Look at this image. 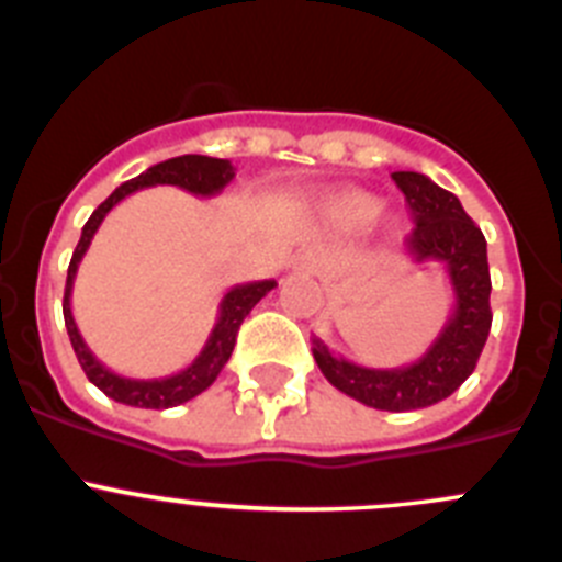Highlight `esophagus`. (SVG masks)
<instances>
[{
    "instance_id": "34e87169",
    "label": "esophagus",
    "mask_w": 562,
    "mask_h": 562,
    "mask_svg": "<svg viewBox=\"0 0 562 562\" xmlns=\"http://www.w3.org/2000/svg\"><path fill=\"white\" fill-rule=\"evenodd\" d=\"M297 265L306 267V270H312V267H315V256H312V252H306V256L297 258Z\"/></svg>"
}]
</instances>
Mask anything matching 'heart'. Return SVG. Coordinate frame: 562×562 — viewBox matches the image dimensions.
<instances>
[{
    "mask_svg": "<svg viewBox=\"0 0 562 562\" xmlns=\"http://www.w3.org/2000/svg\"><path fill=\"white\" fill-rule=\"evenodd\" d=\"M321 213L331 227L357 231V227L369 225L380 213V202L371 193L357 191V188H337L321 200Z\"/></svg>",
    "mask_w": 562,
    "mask_h": 562,
    "instance_id": "heart-1",
    "label": "heart"
}]
</instances>
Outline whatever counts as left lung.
<instances>
[{
    "label": "left lung",
    "mask_w": 562,
    "mask_h": 562,
    "mask_svg": "<svg viewBox=\"0 0 562 562\" xmlns=\"http://www.w3.org/2000/svg\"><path fill=\"white\" fill-rule=\"evenodd\" d=\"M405 202L411 205L416 227L405 241L414 265L439 261L453 286V312L441 326L428 351L400 369H366L337 357L324 340L312 337V355L326 380L351 400L376 411H416L448 400L467 376L473 374L484 349L493 312H490V265L481 227L461 207L459 196L436 186L416 171L391 173Z\"/></svg>",
    "instance_id": "1"
}]
</instances>
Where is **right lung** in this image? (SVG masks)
Listing matches in <instances>:
<instances>
[{"mask_svg":"<svg viewBox=\"0 0 562 562\" xmlns=\"http://www.w3.org/2000/svg\"><path fill=\"white\" fill-rule=\"evenodd\" d=\"M236 177V168L231 166V160H220V157H205V154H182V157H173V160L157 162V166L146 168L143 173H137L134 180L123 182L121 188H114L109 193V200L98 205V211L89 216V222L81 231V241H78L76 252H72V261H69L67 270V286H64V324H67V335L72 349H76L78 362H81L83 374L89 376L92 385L103 391L109 400L123 402V405H132V408H173V405H182V402L200 396L202 391L211 389L213 380L220 376V371L225 369V362L231 360L233 346H236L238 326L250 315L252 306L261 301L270 290H276V281H250V284H236L225 292L220 304V317L213 324L211 335H207L205 346L188 369L177 371L171 376H157V380H132V376L114 374L112 369H106L101 360H98L89 346L83 342L81 331H78L76 317H72V284H76V272L81 258L87 256L92 238H95L98 227L106 220V213L112 211L121 200H126L128 193L140 191V188L151 186H177L182 191L193 193V196H216V193L225 191L227 182Z\"/></svg>","mask_w":562,"mask_h":562,"instance_id":"add662e5","label":"right lung"}]
</instances>
